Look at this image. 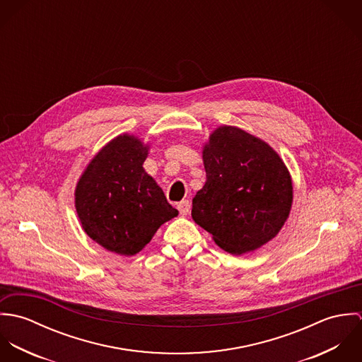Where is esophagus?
<instances>
[{
	"instance_id": "esophagus-1",
	"label": "esophagus",
	"mask_w": 362,
	"mask_h": 362,
	"mask_svg": "<svg viewBox=\"0 0 362 362\" xmlns=\"http://www.w3.org/2000/svg\"><path fill=\"white\" fill-rule=\"evenodd\" d=\"M178 210H180V213L182 214V216H185V214H188L189 213V210H191V204H189V201H181L178 205Z\"/></svg>"
}]
</instances>
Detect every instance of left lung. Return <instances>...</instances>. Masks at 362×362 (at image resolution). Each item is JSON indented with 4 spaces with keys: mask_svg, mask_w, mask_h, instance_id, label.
<instances>
[{
    "mask_svg": "<svg viewBox=\"0 0 362 362\" xmlns=\"http://www.w3.org/2000/svg\"><path fill=\"white\" fill-rule=\"evenodd\" d=\"M206 182L192 199V218L224 251L258 250L284 226L293 204L290 173L266 142L223 125L204 146Z\"/></svg>",
    "mask_w": 362,
    "mask_h": 362,
    "instance_id": "8db88e82",
    "label": "left lung"
}]
</instances>
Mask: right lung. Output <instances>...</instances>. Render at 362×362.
<instances>
[{
	"label": "right lung",
	"mask_w": 362,
	"mask_h": 362,
	"mask_svg": "<svg viewBox=\"0 0 362 362\" xmlns=\"http://www.w3.org/2000/svg\"><path fill=\"white\" fill-rule=\"evenodd\" d=\"M149 145L118 135L92 158L75 189L85 233L107 251L131 257L151 243L161 224L178 216L145 171Z\"/></svg>",
	"instance_id": "add662e5"
}]
</instances>
